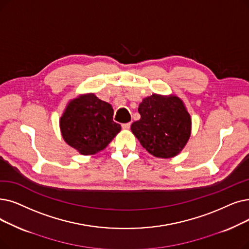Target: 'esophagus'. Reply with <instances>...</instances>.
Returning <instances> with one entry per match:
<instances>
[{
  "label": "esophagus",
  "mask_w": 249,
  "mask_h": 249,
  "mask_svg": "<svg viewBox=\"0 0 249 249\" xmlns=\"http://www.w3.org/2000/svg\"><path fill=\"white\" fill-rule=\"evenodd\" d=\"M131 127V123H124L122 124V128L125 129V130H128V129H130Z\"/></svg>",
  "instance_id": "obj_1"
}]
</instances>
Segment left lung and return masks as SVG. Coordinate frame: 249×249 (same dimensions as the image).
Here are the masks:
<instances>
[{
    "label": "left lung",
    "mask_w": 249,
    "mask_h": 249,
    "mask_svg": "<svg viewBox=\"0 0 249 249\" xmlns=\"http://www.w3.org/2000/svg\"><path fill=\"white\" fill-rule=\"evenodd\" d=\"M140 119L131 131L149 154L169 159L178 155L191 133V119L175 95L147 96L138 107Z\"/></svg>",
    "instance_id": "left-lung-1"
}]
</instances>
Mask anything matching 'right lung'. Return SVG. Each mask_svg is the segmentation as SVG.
Segmentation results:
<instances>
[{"label": "right lung", "instance_id": "1", "mask_svg": "<svg viewBox=\"0 0 249 249\" xmlns=\"http://www.w3.org/2000/svg\"><path fill=\"white\" fill-rule=\"evenodd\" d=\"M110 104L94 94L80 95L69 103L60 120L62 136L81 155H93L103 150L121 130L113 121Z\"/></svg>", "mask_w": 249, "mask_h": 249}]
</instances>
